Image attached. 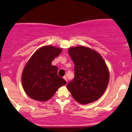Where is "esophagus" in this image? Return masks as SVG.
<instances>
[{
  "label": "esophagus",
  "instance_id": "1",
  "mask_svg": "<svg viewBox=\"0 0 132 132\" xmlns=\"http://www.w3.org/2000/svg\"><path fill=\"white\" fill-rule=\"evenodd\" d=\"M63 78H64V79L65 80V81H66V82H68V79H67V78H66V76H64V77H63Z\"/></svg>",
  "mask_w": 132,
  "mask_h": 132
}]
</instances>
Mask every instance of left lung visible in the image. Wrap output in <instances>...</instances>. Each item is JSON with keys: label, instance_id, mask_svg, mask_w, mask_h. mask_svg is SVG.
<instances>
[{"label": "left lung", "instance_id": "obj_1", "mask_svg": "<svg viewBox=\"0 0 132 132\" xmlns=\"http://www.w3.org/2000/svg\"><path fill=\"white\" fill-rule=\"evenodd\" d=\"M68 53L75 64V78L66 87L77 102L87 104L104 94L109 71L99 53L83 46L71 47Z\"/></svg>", "mask_w": 132, "mask_h": 132}]
</instances>
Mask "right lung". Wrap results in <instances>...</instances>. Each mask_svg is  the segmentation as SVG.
<instances>
[{
    "label": "right lung",
    "instance_id": "1",
    "mask_svg": "<svg viewBox=\"0 0 132 132\" xmlns=\"http://www.w3.org/2000/svg\"><path fill=\"white\" fill-rule=\"evenodd\" d=\"M61 51V48L47 45L37 50L27 62L22 72V82L25 93L31 99L47 101L66 84L57 75V66L51 64Z\"/></svg>",
    "mask_w": 132,
    "mask_h": 132
}]
</instances>
